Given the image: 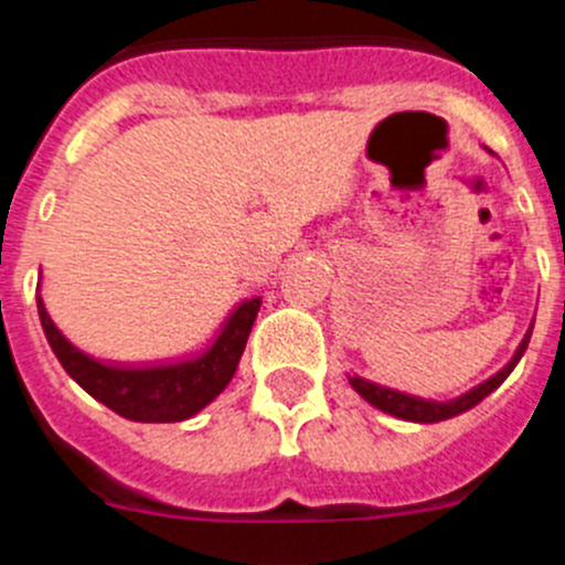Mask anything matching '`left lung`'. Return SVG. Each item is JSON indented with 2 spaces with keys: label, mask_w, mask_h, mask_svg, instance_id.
<instances>
[{
  "label": "left lung",
  "mask_w": 565,
  "mask_h": 565,
  "mask_svg": "<svg viewBox=\"0 0 565 565\" xmlns=\"http://www.w3.org/2000/svg\"><path fill=\"white\" fill-rule=\"evenodd\" d=\"M530 337H532V326L526 329L524 340L519 342V348H515L513 360H510L502 371L493 373L490 379H484L482 384L471 387L468 393L457 395V398H449V402H429V398H418V395L398 393V390H390V387H382V384L367 382V379L356 376V373L354 376H348V382H351V387H354L367 404H373V407L382 409V413L395 415V418H402V420H415V424H437V420H446V418H455V415L468 413V409L477 407V404L482 402L484 395L493 393V390H497L499 384L513 373V367L519 365L526 345H530Z\"/></svg>",
  "instance_id": "left-lung-1"
}]
</instances>
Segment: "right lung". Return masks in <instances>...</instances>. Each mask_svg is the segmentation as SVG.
<instances>
[{"mask_svg": "<svg viewBox=\"0 0 565 565\" xmlns=\"http://www.w3.org/2000/svg\"><path fill=\"white\" fill-rule=\"evenodd\" d=\"M35 300H39V318L46 342L55 351L63 371L99 404L141 424H175L209 407L234 379L247 334L262 307V298L242 300L211 345L192 360L158 367H116L92 360L81 348L72 345L52 323L41 295Z\"/></svg>", "mask_w": 565, "mask_h": 565, "instance_id": "obj_1", "label": "right lung"}]
</instances>
